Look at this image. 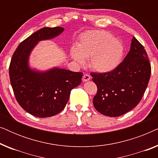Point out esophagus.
I'll return each mask as SVG.
<instances>
[{"label":"esophagus","instance_id":"esophagus-1","mask_svg":"<svg viewBox=\"0 0 158 158\" xmlns=\"http://www.w3.org/2000/svg\"><path fill=\"white\" fill-rule=\"evenodd\" d=\"M90 79V76L88 74H85L83 76V82L88 81Z\"/></svg>","mask_w":158,"mask_h":158}]
</instances>
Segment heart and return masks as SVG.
I'll list each match as a JSON object with an SVG mask.
<instances>
[{
    "label": "heart",
    "instance_id": "heart-1",
    "mask_svg": "<svg viewBox=\"0 0 158 158\" xmlns=\"http://www.w3.org/2000/svg\"><path fill=\"white\" fill-rule=\"evenodd\" d=\"M71 56L80 64L89 58V65L98 73L112 72L121 64L124 54L122 42L109 32L93 30L80 37L76 47L71 49Z\"/></svg>",
    "mask_w": 158,
    "mask_h": 158
}]
</instances>
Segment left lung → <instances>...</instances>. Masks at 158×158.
<instances>
[{
  "label": "left lung",
  "instance_id": "left-lung-1",
  "mask_svg": "<svg viewBox=\"0 0 158 158\" xmlns=\"http://www.w3.org/2000/svg\"><path fill=\"white\" fill-rule=\"evenodd\" d=\"M90 75L98 88L93 100L95 109L103 115L116 117L141 101L150 81L151 66L144 47L134 36L130 50L115 70Z\"/></svg>",
  "mask_w": 158,
  "mask_h": 158
}]
</instances>
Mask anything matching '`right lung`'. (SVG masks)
<instances>
[{
  "label": "right lung",
  "mask_w": 158,
  "mask_h": 158,
  "mask_svg": "<svg viewBox=\"0 0 158 158\" xmlns=\"http://www.w3.org/2000/svg\"><path fill=\"white\" fill-rule=\"evenodd\" d=\"M64 31L62 27H44L20 43L9 66L10 84L19 105L31 115L45 118L64 109L70 91L81 83L83 73L54 68L46 71L30 68V54L40 41L51 40Z\"/></svg>",
  "instance_id": "1"
}]
</instances>
